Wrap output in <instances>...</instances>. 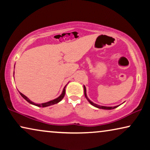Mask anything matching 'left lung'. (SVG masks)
Segmentation results:
<instances>
[{"instance_id": "left-lung-1", "label": "left lung", "mask_w": 150, "mask_h": 150, "mask_svg": "<svg viewBox=\"0 0 150 150\" xmlns=\"http://www.w3.org/2000/svg\"><path fill=\"white\" fill-rule=\"evenodd\" d=\"M83 88H84V95H85V96H86V99L88 100V102H89V103H90L91 105H92V106L96 107V108H100V109H104V110H112V109H115V108H117L118 106H113V107H112V106H100V105H98V104H96L93 103V102H91V100H89V98H88V96H87L86 88V86H83ZM123 103H124V102H123Z\"/></svg>"}]
</instances>
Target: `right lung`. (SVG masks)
Segmentation results:
<instances>
[{"mask_svg": "<svg viewBox=\"0 0 150 150\" xmlns=\"http://www.w3.org/2000/svg\"><path fill=\"white\" fill-rule=\"evenodd\" d=\"M13 77H14V73H13ZM67 86V84L66 86H64V88H63V90H62V93L57 98H56V99H54L52 100H50V101H49V102H45V103H42V104H35V103H34V102L31 101V100L29 99L28 97H26L25 95H23V93H21V92H20V91H19V92L20 93V95H21V96L23 97L27 102H28L30 104H33V105H34V106H38V107H47V106H51V105L59 103V102L61 101V100H62V98H63L64 96V94H65V88H66Z\"/></svg>", "mask_w": 150, "mask_h": 150, "instance_id": "right-lung-1", "label": "right lung"}]
</instances>
